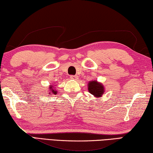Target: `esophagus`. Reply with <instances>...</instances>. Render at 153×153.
I'll use <instances>...</instances> for the list:
<instances>
[{
    "instance_id": "1",
    "label": "esophagus",
    "mask_w": 153,
    "mask_h": 153,
    "mask_svg": "<svg viewBox=\"0 0 153 153\" xmlns=\"http://www.w3.org/2000/svg\"><path fill=\"white\" fill-rule=\"evenodd\" d=\"M70 78L71 79H77V76H73V75H72V76H70Z\"/></svg>"
}]
</instances>
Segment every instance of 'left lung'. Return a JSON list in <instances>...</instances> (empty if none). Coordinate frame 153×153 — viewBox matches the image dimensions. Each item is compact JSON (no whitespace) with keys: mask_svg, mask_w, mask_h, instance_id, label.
<instances>
[{"mask_svg":"<svg viewBox=\"0 0 153 153\" xmlns=\"http://www.w3.org/2000/svg\"><path fill=\"white\" fill-rule=\"evenodd\" d=\"M88 88L89 92L97 98H100L105 93V88L103 84L98 82L96 80L89 81Z\"/></svg>","mask_w":153,"mask_h":153,"instance_id":"1","label":"left lung"}]
</instances>
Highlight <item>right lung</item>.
I'll use <instances>...</instances> for the list:
<instances>
[{
    "mask_svg": "<svg viewBox=\"0 0 153 153\" xmlns=\"http://www.w3.org/2000/svg\"><path fill=\"white\" fill-rule=\"evenodd\" d=\"M53 85H50V86L48 87V94L52 95V94H56L57 93V91L55 90V87Z\"/></svg>",
    "mask_w": 153,
    "mask_h": 153,
    "instance_id": "add662e5",
    "label": "right lung"
}]
</instances>
